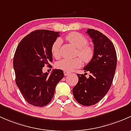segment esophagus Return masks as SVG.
I'll list each match as a JSON object with an SVG mask.
<instances>
[{"label":"esophagus","mask_w":131,"mask_h":131,"mask_svg":"<svg viewBox=\"0 0 131 131\" xmlns=\"http://www.w3.org/2000/svg\"><path fill=\"white\" fill-rule=\"evenodd\" d=\"M69 72H66V71H64V75H68L69 74Z\"/></svg>","instance_id":"1"}]
</instances>
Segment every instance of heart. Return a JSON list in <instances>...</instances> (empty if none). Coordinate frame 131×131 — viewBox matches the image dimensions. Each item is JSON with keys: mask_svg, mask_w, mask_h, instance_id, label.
<instances>
[{"mask_svg": "<svg viewBox=\"0 0 131 131\" xmlns=\"http://www.w3.org/2000/svg\"><path fill=\"white\" fill-rule=\"evenodd\" d=\"M66 39L71 45L78 48L77 56L80 58L62 59L56 63L57 68L70 72L74 69L80 67L82 65V60L88 64L93 60L95 54V48L93 46L88 45V40L84 35L77 32H73L66 36ZM61 45L62 40L60 38L57 39L52 44L51 52L52 56L56 59H59L61 57Z\"/></svg>", "mask_w": 131, "mask_h": 131, "instance_id": "obj_1", "label": "heart"}]
</instances>
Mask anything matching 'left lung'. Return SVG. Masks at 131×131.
<instances>
[{
  "mask_svg": "<svg viewBox=\"0 0 131 131\" xmlns=\"http://www.w3.org/2000/svg\"><path fill=\"white\" fill-rule=\"evenodd\" d=\"M86 33L92 39L95 54L84 67L86 74H77L79 81L72 89L75 100L82 105L91 106L99 102L110 90L117 66V53L110 39L98 31L88 29Z\"/></svg>",
  "mask_w": 131,
  "mask_h": 131,
  "instance_id": "1",
  "label": "left lung"
}]
</instances>
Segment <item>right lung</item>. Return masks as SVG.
Returning <instances> with one entry per match:
<instances>
[{
	"instance_id": "add662e5",
	"label": "right lung",
	"mask_w": 131,
	"mask_h": 131,
	"mask_svg": "<svg viewBox=\"0 0 131 131\" xmlns=\"http://www.w3.org/2000/svg\"><path fill=\"white\" fill-rule=\"evenodd\" d=\"M59 32L40 29L26 36L19 43L13 59L16 83L27 102L44 106L52 100L57 84L64 78L62 70L53 69L50 75L43 67L52 62L51 47Z\"/></svg>"
}]
</instances>
